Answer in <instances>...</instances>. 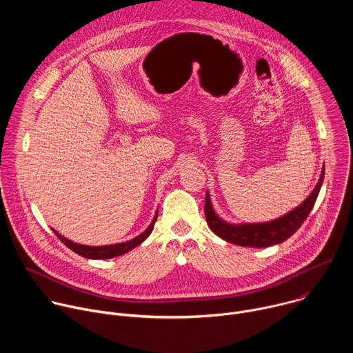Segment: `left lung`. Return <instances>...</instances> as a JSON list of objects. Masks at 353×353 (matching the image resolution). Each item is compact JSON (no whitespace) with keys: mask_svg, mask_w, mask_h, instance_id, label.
<instances>
[{"mask_svg":"<svg viewBox=\"0 0 353 353\" xmlns=\"http://www.w3.org/2000/svg\"><path fill=\"white\" fill-rule=\"evenodd\" d=\"M325 168L321 169V176L310 192V195L299 207L293 208L288 214L268 221V222H254V223H230L222 219L214 210L210 191L205 194V218L211 230L221 239L243 247H270L279 244L289 239L306 221L310 211L314 207L319 196L320 188L324 181Z\"/></svg>","mask_w":353,"mask_h":353,"instance_id":"8db88e82","label":"left lung"}]
</instances>
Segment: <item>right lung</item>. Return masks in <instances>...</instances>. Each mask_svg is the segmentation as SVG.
Here are the masks:
<instances>
[{
    "label": "right lung",
    "instance_id": "obj_1",
    "mask_svg": "<svg viewBox=\"0 0 353 353\" xmlns=\"http://www.w3.org/2000/svg\"><path fill=\"white\" fill-rule=\"evenodd\" d=\"M158 219V211L155 212V216L152 219V222L149 223V226L142 232L139 233L138 236H135L134 239L131 240H127V241H121V243H116V244H105V245H86V244H79V243H75L72 240H68L67 237H64L63 234H60L57 230H54L52 228V230L56 233V236L68 247L71 248L72 251H75V253L78 256H82L85 259H90V260H109V259H113V257H119V256H123L125 253H128V251H131L132 248H135L137 245H139L141 243H143L149 234L152 233L154 230V226H155V222Z\"/></svg>",
    "mask_w": 353,
    "mask_h": 353
}]
</instances>
